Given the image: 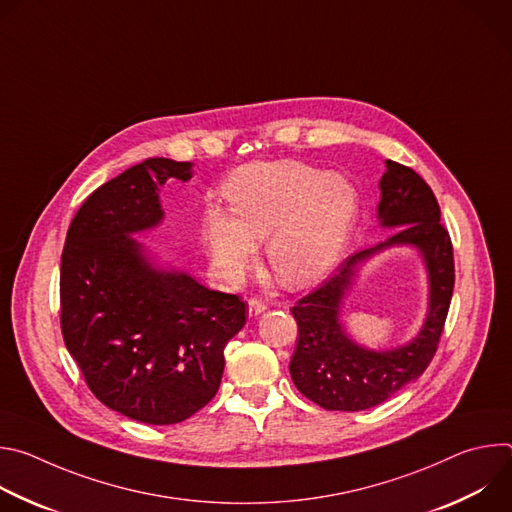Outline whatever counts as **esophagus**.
<instances>
[{"label":"esophagus","mask_w":512,"mask_h":512,"mask_svg":"<svg viewBox=\"0 0 512 512\" xmlns=\"http://www.w3.org/2000/svg\"><path fill=\"white\" fill-rule=\"evenodd\" d=\"M265 310H267V304H265L263 300H259V298H251V300H249V316H251V318L259 316V314L265 312Z\"/></svg>","instance_id":"esophagus-1"}]
</instances>
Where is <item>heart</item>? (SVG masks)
<instances>
[{"label":"heart","mask_w":512,"mask_h":512,"mask_svg":"<svg viewBox=\"0 0 512 512\" xmlns=\"http://www.w3.org/2000/svg\"><path fill=\"white\" fill-rule=\"evenodd\" d=\"M231 214L208 208L202 239L225 277H239L267 238L275 277L304 287L330 271L356 216V192L336 174L300 162H259L237 168L225 182Z\"/></svg>","instance_id":"b5f03b06"}]
</instances>
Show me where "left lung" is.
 Here are the masks:
<instances>
[{"label":"left lung","mask_w":512,"mask_h":512,"mask_svg":"<svg viewBox=\"0 0 512 512\" xmlns=\"http://www.w3.org/2000/svg\"><path fill=\"white\" fill-rule=\"evenodd\" d=\"M379 218L383 227H401L383 243L354 253L312 294L291 308L298 322L296 352L289 373L298 391L328 411L371 409L429 367L440 346L454 294V249L440 223V204L425 180L407 166L387 160L381 178ZM393 244H413L430 275V312L422 332L395 351L375 353L354 345L337 322L339 304L355 267Z\"/></svg>","instance_id":"obj_1"}]
</instances>
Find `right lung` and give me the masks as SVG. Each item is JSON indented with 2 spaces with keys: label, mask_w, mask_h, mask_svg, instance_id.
<instances>
[{
  "label": "right lung",
  "mask_w": 512,
  "mask_h": 512,
  "mask_svg": "<svg viewBox=\"0 0 512 512\" xmlns=\"http://www.w3.org/2000/svg\"><path fill=\"white\" fill-rule=\"evenodd\" d=\"M192 164L145 160L79 208L60 259V330L93 395L121 415L172 425L218 391L245 302L188 273L156 269L131 237L162 221L158 186Z\"/></svg>",
  "instance_id": "right-lung-1"
}]
</instances>
